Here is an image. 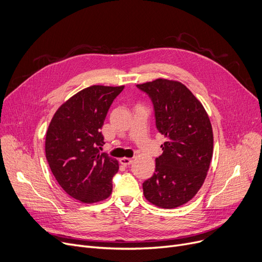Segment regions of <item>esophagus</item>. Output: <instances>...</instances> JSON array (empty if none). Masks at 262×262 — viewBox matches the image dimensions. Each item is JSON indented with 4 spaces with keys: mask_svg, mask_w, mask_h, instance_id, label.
Listing matches in <instances>:
<instances>
[{
    "mask_svg": "<svg viewBox=\"0 0 262 262\" xmlns=\"http://www.w3.org/2000/svg\"><path fill=\"white\" fill-rule=\"evenodd\" d=\"M119 162H120L122 165L127 166V165H130V164L133 162V159H132V158H127V157H123V158H120V159H119Z\"/></svg>",
    "mask_w": 262,
    "mask_h": 262,
    "instance_id": "esophagus-1",
    "label": "esophagus"
}]
</instances>
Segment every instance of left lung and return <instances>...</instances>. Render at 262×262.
Returning <instances> with one entry per match:
<instances>
[{"mask_svg": "<svg viewBox=\"0 0 262 262\" xmlns=\"http://www.w3.org/2000/svg\"><path fill=\"white\" fill-rule=\"evenodd\" d=\"M137 86L150 97L156 127L165 138L156 171L143 183L144 196L161 208L179 207L196 194L210 169L214 147L210 117L181 81L157 78Z\"/></svg>", "mask_w": 262, "mask_h": 262, "instance_id": "left-lung-1", "label": "left lung"}]
</instances>
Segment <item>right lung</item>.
I'll use <instances>...</instances> for the list:
<instances>
[{
  "label": "right lung",
  "mask_w": 262,
  "mask_h": 262,
  "mask_svg": "<svg viewBox=\"0 0 262 262\" xmlns=\"http://www.w3.org/2000/svg\"><path fill=\"white\" fill-rule=\"evenodd\" d=\"M123 88L93 85L82 89L61 104L48 125L45 151L50 170L62 189L81 203L100 202L112 193L119 164L100 152L105 144L101 129Z\"/></svg>",
  "instance_id": "obj_1"
}]
</instances>
